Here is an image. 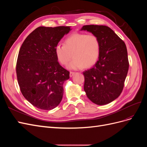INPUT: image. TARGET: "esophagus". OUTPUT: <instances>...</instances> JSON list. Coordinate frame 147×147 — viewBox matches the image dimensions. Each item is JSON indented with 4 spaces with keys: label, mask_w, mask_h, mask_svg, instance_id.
<instances>
[{
    "label": "esophagus",
    "mask_w": 147,
    "mask_h": 147,
    "mask_svg": "<svg viewBox=\"0 0 147 147\" xmlns=\"http://www.w3.org/2000/svg\"><path fill=\"white\" fill-rule=\"evenodd\" d=\"M75 72H70V77H73L74 75H75Z\"/></svg>",
    "instance_id": "obj_1"
}]
</instances>
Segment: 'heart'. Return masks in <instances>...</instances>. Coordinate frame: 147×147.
<instances>
[{"instance_id": "b5f03b06", "label": "heart", "mask_w": 147, "mask_h": 147, "mask_svg": "<svg viewBox=\"0 0 147 147\" xmlns=\"http://www.w3.org/2000/svg\"><path fill=\"white\" fill-rule=\"evenodd\" d=\"M100 53V43L94 34L74 33L67 37L64 45L55 47V53L59 63L66 65L72 59L68 68L80 69L84 66L90 67L98 60Z\"/></svg>"}]
</instances>
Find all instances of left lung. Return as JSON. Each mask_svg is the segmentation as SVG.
<instances>
[{"label":"left lung","instance_id":"8db88e82","mask_svg":"<svg viewBox=\"0 0 147 147\" xmlns=\"http://www.w3.org/2000/svg\"><path fill=\"white\" fill-rule=\"evenodd\" d=\"M81 30L96 35L100 43L98 61L83 72L84 90L93 103L107 104L118 98L123 90L129 69L126 46L108 26L86 25Z\"/></svg>","mask_w":147,"mask_h":147}]
</instances>
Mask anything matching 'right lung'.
<instances>
[{"label": "right lung", "instance_id": "obj_1", "mask_svg": "<svg viewBox=\"0 0 147 147\" xmlns=\"http://www.w3.org/2000/svg\"><path fill=\"white\" fill-rule=\"evenodd\" d=\"M69 26H40L32 31L22 44L16 63V75L25 99L39 109L50 110L63 98V83L69 72L57 61L55 48Z\"/></svg>", "mask_w": 147, "mask_h": 147}]
</instances>
